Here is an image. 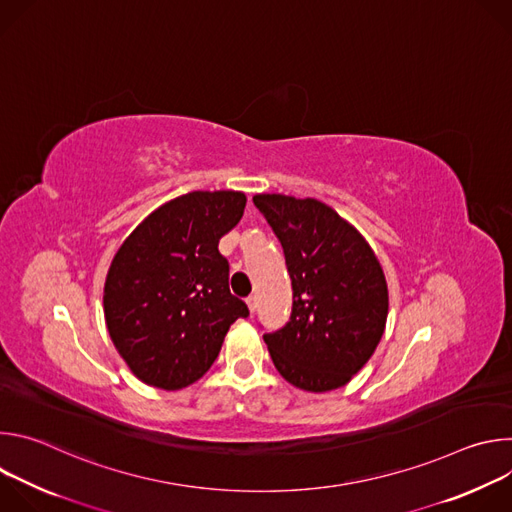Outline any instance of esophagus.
<instances>
[{"label": "esophagus", "mask_w": 512, "mask_h": 512, "mask_svg": "<svg viewBox=\"0 0 512 512\" xmlns=\"http://www.w3.org/2000/svg\"><path fill=\"white\" fill-rule=\"evenodd\" d=\"M247 306H249L251 312H255L257 310V296H249L247 298Z\"/></svg>", "instance_id": "obj_1"}]
</instances>
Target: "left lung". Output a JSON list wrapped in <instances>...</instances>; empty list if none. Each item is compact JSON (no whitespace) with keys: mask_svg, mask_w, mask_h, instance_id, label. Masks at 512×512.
<instances>
[{"mask_svg":"<svg viewBox=\"0 0 512 512\" xmlns=\"http://www.w3.org/2000/svg\"><path fill=\"white\" fill-rule=\"evenodd\" d=\"M253 204L281 243L294 289L289 322L263 334L275 369L304 391L344 387L385 332L383 269L362 235L324 202L257 194Z\"/></svg>","mask_w":512,"mask_h":512,"instance_id":"8db88e82","label":"left lung"}]
</instances>
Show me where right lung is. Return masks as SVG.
Returning a JSON list of instances; mask_svg holds the SVG:
<instances>
[{"label":"right lung","instance_id":"obj_1","mask_svg":"<svg viewBox=\"0 0 512 512\" xmlns=\"http://www.w3.org/2000/svg\"><path fill=\"white\" fill-rule=\"evenodd\" d=\"M243 192H188L125 239L105 281L109 336L131 373L176 391L198 381L225 334L249 308L229 289V261L218 241L243 216Z\"/></svg>","mask_w":512,"mask_h":512}]
</instances>
